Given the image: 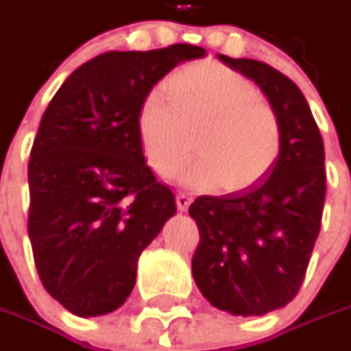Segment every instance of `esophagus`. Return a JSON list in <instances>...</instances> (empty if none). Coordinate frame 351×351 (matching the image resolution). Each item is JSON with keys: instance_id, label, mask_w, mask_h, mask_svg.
Returning a JSON list of instances; mask_svg holds the SVG:
<instances>
[{"instance_id": "obj_1", "label": "esophagus", "mask_w": 351, "mask_h": 351, "mask_svg": "<svg viewBox=\"0 0 351 351\" xmlns=\"http://www.w3.org/2000/svg\"><path fill=\"white\" fill-rule=\"evenodd\" d=\"M176 203H178V209L185 213V210L189 209V205H191V197L185 195V193H180V195L176 197Z\"/></svg>"}]
</instances>
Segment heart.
I'll return each instance as SVG.
<instances>
[{
  "label": "heart",
  "mask_w": 351,
  "mask_h": 351,
  "mask_svg": "<svg viewBox=\"0 0 351 351\" xmlns=\"http://www.w3.org/2000/svg\"><path fill=\"white\" fill-rule=\"evenodd\" d=\"M166 89L169 103L152 91L136 115L142 154L158 176L180 171L191 156L193 136L199 156L180 176L185 187L205 191L223 185L240 193L269 176L283 150V125L248 77L203 62L176 72Z\"/></svg>",
  "instance_id": "b5f03b06"
}]
</instances>
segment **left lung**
I'll return each instance as SVG.
<instances>
[{"label": "left lung", "mask_w": 351, "mask_h": 351, "mask_svg": "<svg viewBox=\"0 0 351 351\" xmlns=\"http://www.w3.org/2000/svg\"><path fill=\"white\" fill-rule=\"evenodd\" d=\"M262 89L283 125V150L248 191L197 197L189 217L201 242L191 271L203 297L234 317H262L293 301L315 248L324 195V144L311 107L269 64L217 54Z\"/></svg>", "instance_id": "1"}]
</instances>
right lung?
Returning <instances> with one entry per match:
<instances>
[{
    "label": "right lung",
    "mask_w": 351,
    "mask_h": 351,
    "mask_svg": "<svg viewBox=\"0 0 351 351\" xmlns=\"http://www.w3.org/2000/svg\"><path fill=\"white\" fill-rule=\"evenodd\" d=\"M205 48L105 52L68 75L43 115L29 160V238L40 281L75 317L125 303L136 263L176 215L136 136L144 97Z\"/></svg>",
    "instance_id": "right-lung-1"
}]
</instances>
